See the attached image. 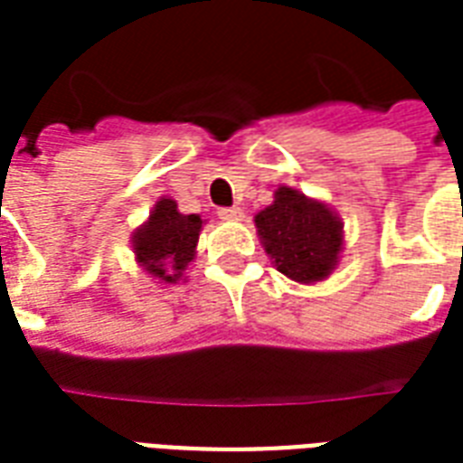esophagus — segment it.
<instances>
[{"instance_id": "34e87169", "label": "esophagus", "mask_w": 463, "mask_h": 463, "mask_svg": "<svg viewBox=\"0 0 463 463\" xmlns=\"http://www.w3.org/2000/svg\"><path fill=\"white\" fill-rule=\"evenodd\" d=\"M217 214H219V219H224V222H239V219L244 217V209L241 207H222Z\"/></svg>"}]
</instances>
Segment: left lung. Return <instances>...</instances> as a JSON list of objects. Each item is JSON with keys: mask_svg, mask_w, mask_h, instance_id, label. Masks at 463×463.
I'll return each mask as SVG.
<instances>
[{"mask_svg": "<svg viewBox=\"0 0 463 463\" xmlns=\"http://www.w3.org/2000/svg\"><path fill=\"white\" fill-rule=\"evenodd\" d=\"M256 232L276 269L298 283L328 279L343 251V222L318 199L279 187L273 204L254 217Z\"/></svg>", "mask_w": 463, "mask_h": 463, "instance_id": "8db88e82", "label": "left lung"}]
</instances>
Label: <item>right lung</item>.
<instances>
[{
  "label": "right lung",
  "mask_w": 463,
  "mask_h": 463,
  "mask_svg": "<svg viewBox=\"0 0 463 463\" xmlns=\"http://www.w3.org/2000/svg\"><path fill=\"white\" fill-rule=\"evenodd\" d=\"M202 224L204 222L199 219V214H182L175 199H157L150 219L133 232V251L137 264L153 279L177 283L194 259Z\"/></svg>",
  "instance_id": "obj_1"
}]
</instances>
